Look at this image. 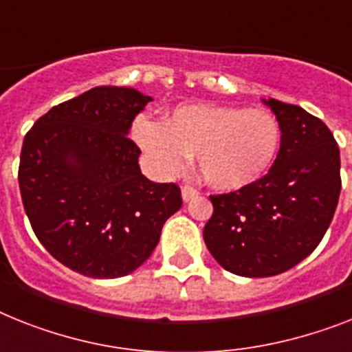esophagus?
<instances>
[{
    "mask_svg": "<svg viewBox=\"0 0 352 352\" xmlns=\"http://www.w3.org/2000/svg\"><path fill=\"white\" fill-rule=\"evenodd\" d=\"M197 188L190 187V185H183L182 187V197L183 201H190V199H194V197H197Z\"/></svg>",
    "mask_w": 352,
    "mask_h": 352,
    "instance_id": "obj_1",
    "label": "esophagus"
}]
</instances>
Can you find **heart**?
I'll return each mask as SVG.
<instances>
[{"label": "heart", "mask_w": 352, "mask_h": 352, "mask_svg": "<svg viewBox=\"0 0 352 352\" xmlns=\"http://www.w3.org/2000/svg\"><path fill=\"white\" fill-rule=\"evenodd\" d=\"M133 133L162 176H176L197 156L201 178L219 190L257 182L274 164L280 126L266 109L190 104L176 107L164 124L136 118Z\"/></svg>", "instance_id": "obj_1"}]
</instances>
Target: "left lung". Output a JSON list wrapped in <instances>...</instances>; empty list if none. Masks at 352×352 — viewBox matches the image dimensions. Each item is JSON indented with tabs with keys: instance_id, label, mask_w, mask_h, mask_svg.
<instances>
[{
	"instance_id": "1",
	"label": "left lung",
	"mask_w": 352,
	"mask_h": 352,
	"mask_svg": "<svg viewBox=\"0 0 352 352\" xmlns=\"http://www.w3.org/2000/svg\"><path fill=\"white\" fill-rule=\"evenodd\" d=\"M280 126V149L268 174L210 196L203 230L212 257L241 277H272L318 246L338 205L340 149L329 127L306 109L264 100Z\"/></svg>"
}]
</instances>
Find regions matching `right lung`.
I'll return each instance as SVG.
<instances>
[{
  "instance_id": "1",
  "label": "right lung",
  "mask_w": 352,
  "mask_h": 352,
  "mask_svg": "<svg viewBox=\"0 0 352 352\" xmlns=\"http://www.w3.org/2000/svg\"><path fill=\"white\" fill-rule=\"evenodd\" d=\"M151 100L133 88L98 86L52 107L23 140L17 179L32 230L77 274L135 272L182 207L178 185L145 178L140 149L127 138Z\"/></svg>"
}]
</instances>
